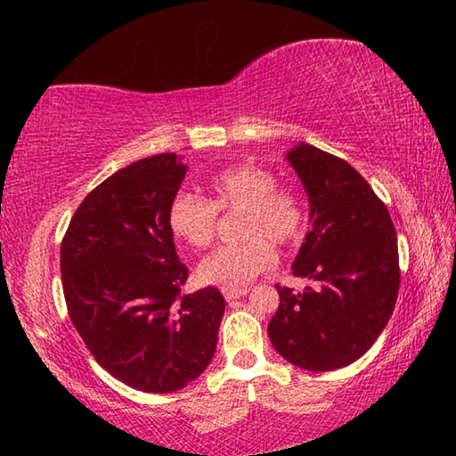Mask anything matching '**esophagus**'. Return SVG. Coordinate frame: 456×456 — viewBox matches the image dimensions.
I'll list each match as a JSON object with an SVG mask.
<instances>
[{
	"label": "esophagus",
	"instance_id": "1",
	"mask_svg": "<svg viewBox=\"0 0 456 456\" xmlns=\"http://www.w3.org/2000/svg\"><path fill=\"white\" fill-rule=\"evenodd\" d=\"M247 293V288H239V289H223V296H225L227 302H233V299L243 297Z\"/></svg>",
	"mask_w": 456,
	"mask_h": 456
}]
</instances>
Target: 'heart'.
I'll return each mask as SVG.
<instances>
[{
	"label": "heart",
	"instance_id": "1",
	"mask_svg": "<svg viewBox=\"0 0 456 456\" xmlns=\"http://www.w3.org/2000/svg\"><path fill=\"white\" fill-rule=\"evenodd\" d=\"M211 197L176 192L168 205V227L173 235L195 249L213 243L219 227V211H243L239 235L245 241L223 245L197 267L205 285L239 289L275 264L277 247L296 243L307 227L302 195L281 187L277 175L264 165L239 163L219 171L209 181Z\"/></svg>",
	"mask_w": 456,
	"mask_h": 456
}]
</instances>
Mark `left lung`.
<instances>
[{
	"label": "left lung",
	"instance_id": "obj_1",
	"mask_svg": "<svg viewBox=\"0 0 456 456\" xmlns=\"http://www.w3.org/2000/svg\"><path fill=\"white\" fill-rule=\"evenodd\" d=\"M288 160L312 205V229L293 275L315 285L296 293L275 283L280 305L267 334L281 356L312 372L356 362L388 323L400 288L390 213L344 159L299 144Z\"/></svg>",
	"mask_w": 456,
	"mask_h": 456
}]
</instances>
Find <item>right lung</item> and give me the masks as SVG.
Listing matches in <instances>:
<instances>
[{
    "mask_svg": "<svg viewBox=\"0 0 456 456\" xmlns=\"http://www.w3.org/2000/svg\"><path fill=\"white\" fill-rule=\"evenodd\" d=\"M184 173L175 152L120 168L82 200L60 247L76 331L108 374L152 395L205 372L225 314L217 288L183 291L168 205Z\"/></svg>",
    "mask_w": 456,
    "mask_h": 456,
    "instance_id": "1",
    "label": "right lung"
}]
</instances>
